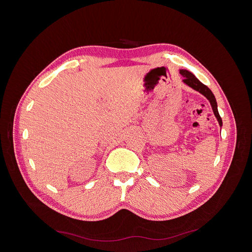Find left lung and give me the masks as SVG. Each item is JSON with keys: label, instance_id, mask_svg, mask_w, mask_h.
Segmentation results:
<instances>
[{"label": "left lung", "instance_id": "8db88e82", "mask_svg": "<svg viewBox=\"0 0 252 252\" xmlns=\"http://www.w3.org/2000/svg\"><path fill=\"white\" fill-rule=\"evenodd\" d=\"M180 73L184 76V79H183V83L185 85H187L188 87L192 88L193 90L199 92L201 95H203L210 103L211 105V108H213V111H214V114L215 116L217 117L218 122H219V125L221 127L222 126V122H221V118L220 116V113H219V110H218V103H217V100H216V97L215 95L213 94V92H211L209 90L208 87H206L205 85H203L199 79H198L191 71L187 70V69H180Z\"/></svg>", "mask_w": 252, "mask_h": 252}]
</instances>
